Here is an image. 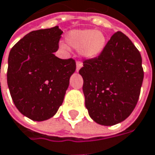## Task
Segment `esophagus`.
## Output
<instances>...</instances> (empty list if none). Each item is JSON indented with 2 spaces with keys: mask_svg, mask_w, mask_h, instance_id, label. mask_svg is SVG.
<instances>
[{
  "mask_svg": "<svg viewBox=\"0 0 155 155\" xmlns=\"http://www.w3.org/2000/svg\"><path fill=\"white\" fill-rule=\"evenodd\" d=\"M82 67V63L81 62H79V61H78L77 62V64H76V71H78L80 69H81Z\"/></svg>",
  "mask_w": 155,
  "mask_h": 155,
  "instance_id": "34e87169",
  "label": "esophagus"
}]
</instances>
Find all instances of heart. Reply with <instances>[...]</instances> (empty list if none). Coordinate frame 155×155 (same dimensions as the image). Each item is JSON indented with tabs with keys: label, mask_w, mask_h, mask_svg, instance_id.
<instances>
[{
	"label": "heart",
	"mask_w": 155,
	"mask_h": 155,
	"mask_svg": "<svg viewBox=\"0 0 155 155\" xmlns=\"http://www.w3.org/2000/svg\"><path fill=\"white\" fill-rule=\"evenodd\" d=\"M68 46L75 50H79L82 57L84 58H94L97 57L105 46V36L98 30L92 28L74 29L66 35ZM63 49H68L67 45L63 44Z\"/></svg>",
	"instance_id": "obj_1"
}]
</instances>
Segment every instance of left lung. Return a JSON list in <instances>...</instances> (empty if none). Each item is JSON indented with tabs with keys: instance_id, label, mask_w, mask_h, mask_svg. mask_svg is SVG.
<instances>
[{
	"instance_id": "left-lung-1",
	"label": "left lung",
	"mask_w": 155,
	"mask_h": 155,
	"mask_svg": "<svg viewBox=\"0 0 155 155\" xmlns=\"http://www.w3.org/2000/svg\"><path fill=\"white\" fill-rule=\"evenodd\" d=\"M83 64L79 73L90 117L103 126L126 120L135 108L144 78L142 58L134 44L118 31L99 56Z\"/></svg>"
}]
</instances>
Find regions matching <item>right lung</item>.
<instances>
[{
    "instance_id": "add662e5",
    "label": "right lung",
    "mask_w": 155,
    "mask_h": 155,
    "mask_svg": "<svg viewBox=\"0 0 155 155\" xmlns=\"http://www.w3.org/2000/svg\"><path fill=\"white\" fill-rule=\"evenodd\" d=\"M62 34L58 26L31 31L9 52L10 95L19 112L30 120L43 121L57 113L76 71L74 59L54 55Z\"/></svg>"
}]
</instances>
